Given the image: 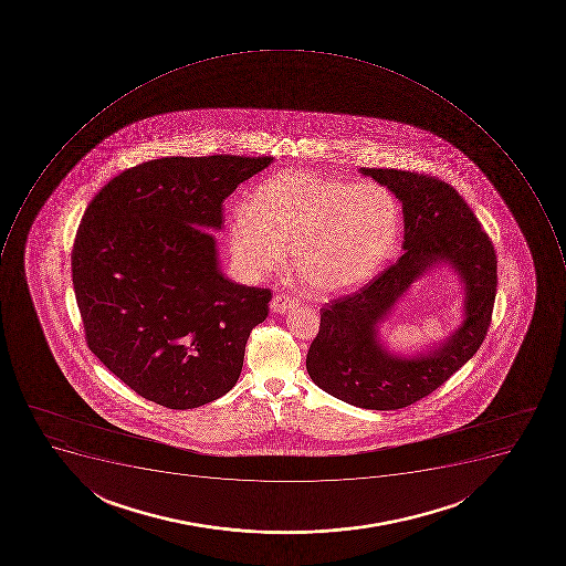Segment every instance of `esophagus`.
Masks as SVG:
<instances>
[{
  "label": "esophagus",
  "mask_w": 566,
  "mask_h": 566,
  "mask_svg": "<svg viewBox=\"0 0 566 566\" xmlns=\"http://www.w3.org/2000/svg\"><path fill=\"white\" fill-rule=\"evenodd\" d=\"M298 301L295 297H290V295L280 294L274 295L271 301V310L276 313H285L286 310H292V307L297 306Z\"/></svg>",
  "instance_id": "obj_1"
}]
</instances>
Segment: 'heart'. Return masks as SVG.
<instances>
[{
  "instance_id": "1",
  "label": "heart",
  "mask_w": 566,
  "mask_h": 566,
  "mask_svg": "<svg viewBox=\"0 0 566 566\" xmlns=\"http://www.w3.org/2000/svg\"><path fill=\"white\" fill-rule=\"evenodd\" d=\"M400 201L379 182H343L307 171L263 180L228 224V248L245 277L285 262L315 294H338L374 277L397 248Z\"/></svg>"
}]
</instances>
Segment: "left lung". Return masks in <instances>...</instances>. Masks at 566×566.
<instances>
[{
  "mask_svg": "<svg viewBox=\"0 0 566 566\" xmlns=\"http://www.w3.org/2000/svg\"><path fill=\"white\" fill-rule=\"evenodd\" d=\"M360 171L401 201L406 251L356 292L322 306L306 369L318 388L350 406L403 409L441 388L481 347L494 312L497 256L471 207L450 184L418 171ZM439 261H450L467 283V321L427 357H389L376 343L374 327L409 283Z\"/></svg>",
  "mask_w": 566,
  "mask_h": 566,
  "instance_id": "obj_1",
  "label": "left lung"
}]
</instances>
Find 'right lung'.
Masks as SVG:
<instances>
[{"mask_svg":"<svg viewBox=\"0 0 566 566\" xmlns=\"http://www.w3.org/2000/svg\"><path fill=\"white\" fill-rule=\"evenodd\" d=\"M271 156L160 157L125 169L86 207L72 285L90 350L139 397L195 409L235 386L271 290L219 271L210 228Z\"/></svg>","mask_w":566,"mask_h":566,"instance_id":"1","label":"right lung"}]
</instances>
